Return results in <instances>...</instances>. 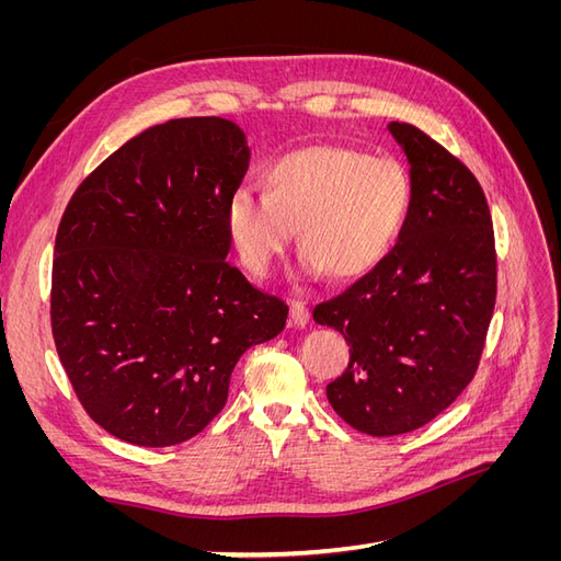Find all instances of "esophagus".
Segmentation results:
<instances>
[{
    "mask_svg": "<svg viewBox=\"0 0 561 561\" xmlns=\"http://www.w3.org/2000/svg\"><path fill=\"white\" fill-rule=\"evenodd\" d=\"M290 320H293V325H297V328H304L309 322V309H307V304L304 301H290Z\"/></svg>",
    "mask_w": 561,
    "mask_h": 561,
    "instance_id": "esophagus-1",
    "label": "esophagus"
}]
</instances>
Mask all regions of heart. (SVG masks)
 Returning a JSON list of instances; mask_svg holds the SVG:
<instances>
[{
	"label": "heart",
	"instance_id": "1",
	"mask_svg": "<svg viewBox=\"0 0 561 561\" xmlns=\"http://www.w3.org/2000/svg\"><path fill=\"white\" fill-rule=\"evenodd\" d=\"M412 208V180L390 157L344 145H307L264 168V194L239 186L225 227L243 266L268 276L299 229L301 271L353 280L393 250Z\"/></svg>",
	"mask_w": 561,
	"mask_h": 561
}]
</instances>
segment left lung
I'll return each instance as SVG.
<instances>
[{"instance_id": "8db88e82", "label": "left lung", "mask_w": 561, "mask_h": 561, "mask_svg": "<svg viewBox=\"0 0 561 561\" xmlns=\"http://www.w3.org/2000/svg\"><path fill=\"white\" fill-rule=\"evenodd\" d=\"M388 130L410 161V217L379 266L313 309L351 346L344 375L328 383L332 410L375 437L426 426L463 393L496 304L494 227L478 178L416 126Z\"/></svg>"}]
</instances>
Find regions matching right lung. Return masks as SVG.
<instances>
[{
	"label": "right lung",
	"instance_id": "1",
	"mask_svg": "<svg viewBox=\"0 0 561 561\" xmlns=\"http://www.w3.org/2000/svg\"><path fill=\"white\" fill-rule=\"evenodd\" d=\"M248 161L233 122L173 118L118 147L62 213L56 348L83 410L124 443L198 435L241 355L285 328L287 304L227 262L225 203Z\"/></svg>",
	"mask_w": 561,
	"mask_h": 561
}]
</instances>
